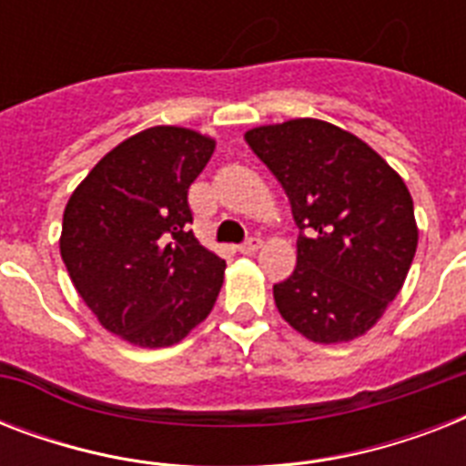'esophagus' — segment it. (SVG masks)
<instances>
[{"mask_svg":"<svg viewBox=\"0 0 466 466\" xmlns=\"http://www.w3.org/2000/svg\"><path fill=\"white\" fill-rule=\"evenodd\" d=\"M258 247H261V239H258V237H247V239L239 244V251L241 254H254Z\"/></svg>","mask_w":466,"mask_h":466,"instance_id":"1","label":"esophagus"}]
</instances>
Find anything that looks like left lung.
<instances>
[{"instance_id":"1","label":"left lung","mask_w":466,"mask_h":466,"mask_svg":"<svg viewBox=\"0 0 466 466\" xmlns=\"http://www.w3.org/2000/svg\"><path fill=\"white\" fill-rule=\"evenodd\" d=\"M247 142L285 188L299 227L298 266L273 285L278 311L317 343L358 339L411 268V193L375 149L324 120L254 127Z\"/></svg>"}]
</instances>
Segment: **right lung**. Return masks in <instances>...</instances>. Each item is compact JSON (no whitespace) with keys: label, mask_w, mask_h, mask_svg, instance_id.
Instances as JSON below:
<instances>
[{"label":"right lung","mask_w":466,"mask_h":466,"mask_svg":"<svg viewBox=\"0 0 466 466\" xmlns=\"http://www.w3.org/2000/svg\"><path fill=\"white\" fill-rule=\"evenodd\" d=\"M215 142L186 127L142 130L72 193L60 254L96 319L142 348L174 346L210 314L225 261L200 247L188 203Z\"/></svg>","instance_id":"add662e5"}]
</instances>
